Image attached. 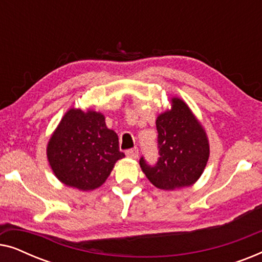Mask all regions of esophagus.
I'll list each match as a JSON object with an SVG mask.
<instances>
[{
  "label": "esophagus",
  "instance_id": "obj_1",
  "mask_svg": "<svg viewBox=\"0 0 262 262\" xmlns=\"http://www.w3.org/2000/svg\"><path fill=\"white\" fill-rule=\"evenodd\" d=\"M126 156L130 157V159H137V157H138V149L137 148L128 149L126 151Z\"/></svg>",
  "mask_w": 262,
  "mask_h": 262
}]
</instances>
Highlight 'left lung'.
I'll return each mask as SVG.
<instances>
[{
	"instance_id": "8db88e82",
	"label": "left lung",
	"mask_w": 262,
	"mask_h": 262,
	"mask_svg": "<svg viewBox=\"0 0 262 262\" xmlns=\"http://www.w3.org/2000/svg\"><path fill=\"white\" fill-rule=\"evenodd\" d=\"M171 108L156 119L160 157L155 166L141 157L139 164L149 181L160 189L174 191L194 184L210 156L206 132L184 100L171 99Z\"/></svg>"
}]
</instances>
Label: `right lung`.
Instances as JSON below:
<instances>
[{
	"mask_svg": "<svg viewBox=\"0 0 262 262\" xmlns=\"http://www.w3.org/2000/svg\"><path fill=\"white\" fill-rule=\"evenodd\" d=\"M48 160L64 185L93 191L110 177L118 160L125 157L119 139L106 126L100 112L70 108L48 143Z\"/></svg>",
	"mask_w": 262,
	"mask_h": 262,
	"instance_id": "obj_1",
	"label": "right lung"
}]
</instances>
